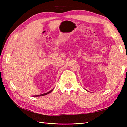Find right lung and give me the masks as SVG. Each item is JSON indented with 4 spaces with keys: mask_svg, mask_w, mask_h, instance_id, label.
<instances>
[{
    "mask_svg": "<svg viewBox=\"0 0 127 127\" xmlns=\"http://www.w3.org/2000/svg\"><path fill=\"white\" fill-rule=\"evenodd\" d=\"M52 90L50 91L49 92H47V93H44V94H40V95H39L34 96H35V97H37V96H44V95H47L48 94H49V93H51V92H52Z\"/></svg>",
    "mask_w": 127,
    "mask_h": 127,
    "instance_id": "1",
    "label": "right lung"
}]
</instances>
